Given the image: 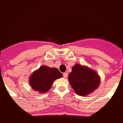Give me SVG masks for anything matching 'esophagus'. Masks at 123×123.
<instances>
[{"label":"esophagus","mask_w":123,"mask_h":123,"mask_svg":"<svg viewBox=\"0 0 123 123\" xmlns=\"http://www.w3.org/2000/svg\"><path fill=\"white\" fill-rule=\"evenodd\" d=\"M67 76H68L67 73H64V74H63V77H64L65 78H67Z\"/></svg>","instance_id":"obj_1"}]
</instances>
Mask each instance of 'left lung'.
<instances>
[{
  "mask_svg": "<svg viewBox=\"0 0 123 123\" xmlns=\"http://www.w3.org/2000/svg\"><path fill=\"white\" fill-rule=\"evenodd\" d=\"M68 80L75 92L80 96H86L99 87L101 78L95 70L87 66L75 64L69 75Z\"/></svg>",
  "mask_w": 123,
  "mask_h": 123,
  "instance_id": "obj_1",
  "label": "left lung"
}]
</instances>
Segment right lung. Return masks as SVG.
I'll return each mask as SVG.
<instances>
[{
    "label": "right lung",
    "mask_w": 123,
    "mask_h": 123,
    "mask_svg": "<svg viewBox=\"0 0 123 123\" xmlns=\"http://www.w3.org/2000/svg\"><path fill=\"white\" fill-rule=\"evenodd\" d=\"M63 75L56 68L42 65L32 72L28 79V82L33 91L45 93L51 88L54 82Z\"/></svg>",
    "instance_id": "obj_1"
}]
</instances>
